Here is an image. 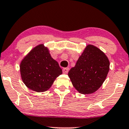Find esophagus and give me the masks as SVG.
I'll return each mask as SVG.
<instances>
[{"mask_svg":"<svg viewBox=\"0 0 129 129\" xmlns=\"http://www.w3.org/2000/svg\"><path fill=\"white\" fill-rule=\"evenodd\" d=\"M69 71V68H64L63 69V72L64 74H66V73H68Z\"/></svg>","mask_w":129,"mask_h":129,"instance_id":"34e87169","label":"esophagus"}]
</instances>
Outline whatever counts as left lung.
I'll use <instances>...</instances> for the list:
<instances>
[{
	"label": "left lung",
	"instance_id": "8db88e82",
	"mask_svg": "<svg viewBox=\"0 0 129 129\" xmlns=\"http://www.w3.org/2000/svg\"><path fill=\"white\" fill-rule=\"evenodd\" d=\"M109 59L100 48L88 44L68 73L73 85L82 94L96 92L102 85L109 70Z\"/></svg>",
	"mask_w": 129,
	"mask_h": 129
}]
</instances>
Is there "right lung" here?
<instances>
[{
	"label": "right lung",
	"instance_id": "obj_1",
	"mask_svg": "<svg viewBox=\"0 0 129 129\" xmlns=\"http://www.w3.org/2000/svg\"><path fill=\"white\" fill-rule=\"evenodd\" d=\"M20 70L22 81L29 89L37 92H45L62 74L58 63L51 56L48 48L39 44L21 60Z\"/></svg>",
	"mask_w": 129,
	"mask_h": 129
}]
</instances>
